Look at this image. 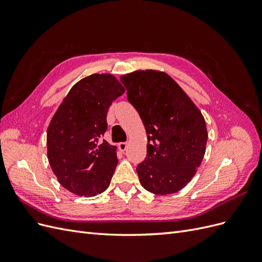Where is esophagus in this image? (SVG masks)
<instances>
[{"instance_id":"1","label":"esophagus","mask_w":262,"mask_h":262,"mask_svg":"<svg viewBox=\"0 0 262 262\" xmlns=\"http://www.w3.org/2000/svg\"><path fill=\"white\" fill-rule=\"evenodd\" d=\"M126 146H128V143L126 142H121V143L118 144V148L121 150V152H124V150L126 149Z\"/></svg>"}]
</instances>
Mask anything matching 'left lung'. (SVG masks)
Wrapping results in <instances>:
<instances>
[{"label":"left lung","mask_w":262,"mask_h":262,"mask_svg":"<svg viewBox=\"0 0 262 262\" xmlns=\"http://www.w3.org/2000/svg\"><path fill=\"white\" fill-rule=\"evenodd\" d=\"M120 81L147 134L146 157L137 167L142 187L154 194L179 191L205 153L208 131L201 112L165 72L134 71Z\"/></svg>","instance_id":"1"}]
</instances>
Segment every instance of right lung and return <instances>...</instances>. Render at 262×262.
Returning a JSON list of instances; mask_svg holds the SVG:
<instances>
[{
  "mask_svg": "<svg viewBox=\"0 0 262 262\" xmlns=\"http://www.w3.org/2000/svg\"><path fill=\"white\" fill-rule=\"evenodd\" d=\"M113 74H92L70 90L47 131V154L58 181L86 198L104 192L118 164L117 147L102 140L112 102L124 93Z\"/></svg>",
  "mask_w": 262,
  "mask_h": 262,
  "instance_id": "right-lung-1",
  "label": "right lung"
}]
</instances>
